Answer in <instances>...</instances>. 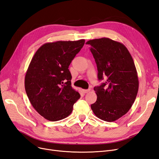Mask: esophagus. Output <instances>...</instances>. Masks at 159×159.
<instances>
[{"label":"esophagus","mask_w":159,"mask_h":159,"mask_svg":"<svg viewBox=\"0 0 159 159\" xmlns=\"http://www.w3.org/2000/svg\"><path fill=\"white\" fill-rule=\"evenodd\" d=\"M90 89H84V90H83V93L84 94H86V93H88L89 92H90Z\"/></svg>","instance_id":"obj_1"}]
</instances>
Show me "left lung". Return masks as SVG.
Listing matches in <instances>:
<instances>
[{
  "mask_svg": "<svg viewBox=\"0 0 159 159\" xmlns=\"http://www.w3.org/2000/svg\"><path fill=\"white\" fill-rule=\"evenodd\" d=\"M90 50L95 59L98 80H106L94 87L97 95L91 109L99 119L114 121L130 110L139 89L135 65L125 46L107 38L89 40Z\"/></svg>",
  "mask_w": 159,
  "mask_h": 159,
  "instance_id": "8db88e82",
  "label": "left lung"
}]
</instances>
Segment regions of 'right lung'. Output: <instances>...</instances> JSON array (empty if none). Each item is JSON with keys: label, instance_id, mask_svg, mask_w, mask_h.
<instances>
[{"label": "right lung", "instance_id": "1", "mask_svg": "<svg viewBox=\"0 0 159 159\" xmlns=\"http://www.w3.org/2000/svg\"><path fill=\"white\" fill-rule=\"evenodd\" d=\"M84 42L80 39L46 43L32 57L25 76V90L34 108L45 119L65 118L80 98L71 86L69 66Z\"/></svg>", "mask_w": 159, "mask_h": 159}]
</instances>
